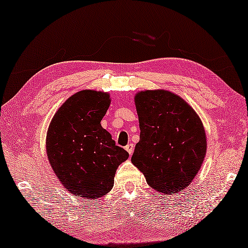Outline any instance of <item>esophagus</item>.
<instances>
[{
  "mask_svg": "<svg viewBox=\"0 0 248 248\" xmlns=\"http://www.w3.org/2000/svg\"><path fill=\"white\" fill-rule=\"evenodd\" d=\"M133 150H134V145L132 143H129L127 146H125V151H127L130 155H132L133 153Z\"/></svg>",
  "mask_w": 248,
  "mask_h": 248,
  "instance_id": "esophagus-1",
  "label": "esophagus"
}]
</instances>
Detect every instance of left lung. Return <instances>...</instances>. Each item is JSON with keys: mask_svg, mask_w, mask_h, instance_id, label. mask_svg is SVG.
I'll return each mask as SVG.
<instances>
[{"mask_svg": "<svg viewBox=\"0 0 248 248\" xmlns=\"http://www.w3.org/2000/svg\"><path fill=\"white\" fill-rule=\"evenodd\" d=\"M140 141L132 164L148 186L174 194L190 186L206 155V134L200 117L182 100L165 90L136 95Z\"/></svg>", "mask_w": 248, "mask_h": 248, "instance_id": "left-lung-1", "label": "left lung"}]
</instances>
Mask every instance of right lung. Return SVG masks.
<instances>
[{
    "label": "right lung",
    "mask_w": 248,
    "mask_h": 248,
    "mask_svg": "<svg viewBox=\"0 0 248 248\" xmlns=\"http://www.w3.org/2000/svg\"><path fill=\"white\" fill-rule=\"evenodd\" d=\"M109 103L107 93L83 90L61 106L48 127L49 164L66 190L76 196L96 200L107 194L117 168L129 157L101 125Z\"/></svg>",
    "instance_id": "1"
}]
</instances>
